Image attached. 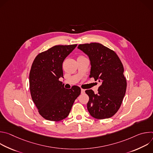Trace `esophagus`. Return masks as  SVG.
Segmentation results:
<instances>
[{
    "mask_svg": "<svg viewBox=\"0 0 153 153\" xmlns=\"http://www.w3.org/2000/svg\"><path fill=\"white\" fill-rule=\"evenodd\" d=\"M85 90H83V89H81V93H82V94L85 93Z\"/></svg>",
    "mask_w": 153,
    "mask_h": 153,
    "instance_id": "esophagus-1",
    "label": "esophagus"
}]
</instances>
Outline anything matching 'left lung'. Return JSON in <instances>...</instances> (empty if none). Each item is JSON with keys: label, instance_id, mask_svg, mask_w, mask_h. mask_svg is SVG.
<instances>
[{"label": "left lung", "instance_id": "obj_1", "mask_svg": "<svg viewBox=\"0 0 153 153\" xmlns=\"http://www.w3.org/2000/svg\"><path fill=\"white\" fill-rule=\"evenodd\" d=\"M88 56L91 64L90 77L101 82L98 93L86 90L89 96L87 109L95 119L114 116L122 104L126 89L123 65L113 50L99 43L80 44L77 47Z\"/></svg>", "mask_w": 153, "mask_h": 153}]
</instances>
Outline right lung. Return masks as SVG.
<instances>
[{"instance_id":"add662e5","label":"right lung","mask_w":153,"mask_h":153,"mask_svg":"<svg viewBox=\"0 0 153 153\" xmlns=\"http://www.w3.org/2000/svg\"><path fill=\"white\" fill-rule=\"evenodd\" d=\"M76 47L77 44L54 46L39 54L33 61L29 77L31 96L39 114L47 120L66 118L80 94V87L66 89L59 79L63 78V60Z\"/></svg>"}]
</instances>
